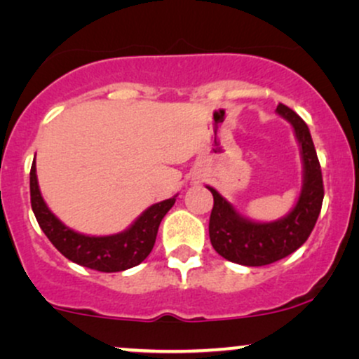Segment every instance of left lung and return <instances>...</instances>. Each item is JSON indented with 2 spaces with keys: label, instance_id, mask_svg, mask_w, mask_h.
I'll use <instances>...</instances> for the list:
<instances>
[{
  "label": "left lung",
  "instance_id": "obj_1",
  "mask_svg": "<svg viewBox=\"0 0 359 359\" xmlns=\"http://www.w3.org/2000/svg\"><path fill=\"white\" fill-rule=\"evenodd\" d=\"M276 112L290 122L301 149L302 189L296 206L280 220L252 222L242 217L217 189L206 187L213 195L210 242L223 259L248 267L273 264L296 252L309 238L323 206L321 164L309 128L287 105L279 104Z\"/></svg>",
  "mask_w": 359,
  "mask_h": 359
}]
</instances>
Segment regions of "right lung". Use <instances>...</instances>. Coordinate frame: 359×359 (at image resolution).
<instances>
[{
  "label": "right lung",
  "mask_w": 359,
  "mask_h": 359,
  "mask_svg": "<svg viewBox=\"0 0 359 359\" xmlns=\"http://www.w3.org/2000/svg\"><path fill=\"white\" fill-rule=\"evenodd\" d=\"M29 196L38 225L53 247L72 262L99 272H121L141 264L153 250L159 223L176 201V196H172L151 205L121 233L90 237L69 229L50 212L38 188L35 161L29 171Z\"/></svg>",
  "instance_id": "obj_1"
}]
</instances>
